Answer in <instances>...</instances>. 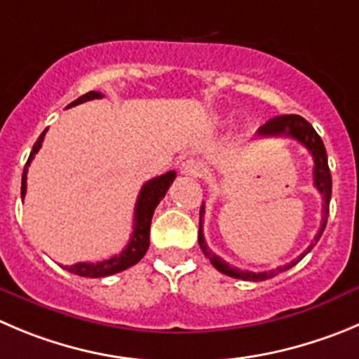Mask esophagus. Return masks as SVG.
<instances>
[{"instance_id": "1", "label": "esophagus", "mask_w": 359, "mask_h": 359, "mask_svg": "<svg viewBox=\"0 0 359 359\" xmlns=\"http://www.w3.org/2000/svg\"><path fill=\"white\" fill-rule=\"evenodd\" d=\"M180 173L187 177H200L203 173V163L200 159H186L180 164Z\"/></svg>"}]
</instances>
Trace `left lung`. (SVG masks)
<instances>
[{"label":"left lung","instance_id":"left-lung-1","mask_svg":"<svg viewBox=\"0 0 359 359\" xmlns=\"http://www.w3.org/2000/svg\"><path fill=\"white\" fill-rule=\"evenodd\" d=\"M259 136H290V138L297 140L308 152L313 157V186L317 187L320 195H323V223H320V229L317 232V236L313 237V243L306 248V251H303L296 260H292L287 266H280L278 269L273 271H264V273H253V271H241L237 267H232L230 264H226L225 260L219 259L217 255H214L212 251L207 246L205 239H203V214H205V207H200V229H198V244L202 248L203 255L210 260L214 267H216L219 273L226 274V276L237 278V280H248V281H262L267 278L276 276L278 273H283V271L290 269L292 266H296L301 259H303L306 253H310L311 248L316 246L317 241L323 236L324 229H326L327 216H330V200H331V173L330 166H327V154L324 149V143L320 140V136L317 134V130L311 127V123H308L303 116L299 115H280L271 118L269 122L264 123L259 129Z\"/></svg>","mask_w":359,"mask_h":359}]
</instances>
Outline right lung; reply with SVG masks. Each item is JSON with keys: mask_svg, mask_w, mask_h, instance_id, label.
<instances>
[{"mask_svg": "<svg viewBox=\"0 0 359 359\" xmlns=\"http://www.w3.org/2000/svg\"><path fill=\"white\" fill-rule=\"evenodd\" d=\"M102 93L99 92H88L85 95H81L79 99H76L74 102H70L67 108H72V106H78V104L86 102V100L92 99H102ZM48 130V129H46ZM46 130L39 136V140L33 145L32 154H29L28 161H26L25 172H22V182H21V198H25L26 195V175H28V166L32 163V159L35 157V154L39 152L40 147H42L43 136H46ZM177 173L168 172L161 177H154L152 180L143 184L142 191H140L138 202H136V209H134V230L133 236H130L129 244L126 246V250L120 251V255L111 257L108 260H102V262H78L74 266H65V269L69 273L78 274V276H86V278H104L111 276V274L120 273V271L129 269L130 266L138 264L143 259V255L149 250L150 244V223H152V216L156 207L159 205L161 200L164 198L168 187L172 186V182L175 180Z\"/></svg>", "mask_w": 359, "mask_h": 359, "instance_id": "1", "label": "right lung"}]
</instances>
